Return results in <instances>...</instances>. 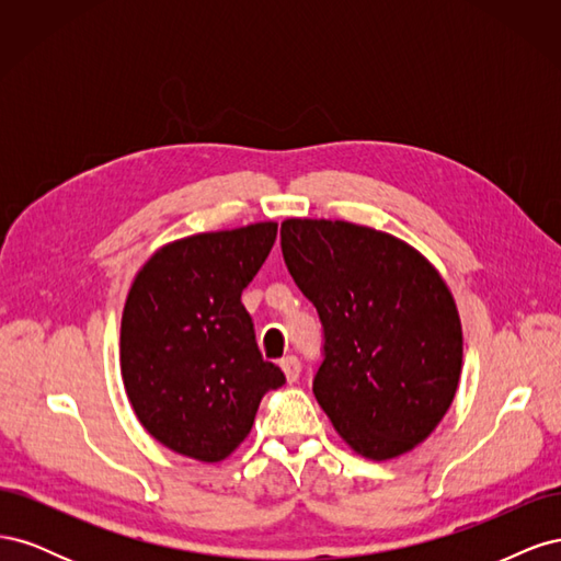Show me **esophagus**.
I'll return each mask as SVG.
<instances>
[{"instance_id": "1", "label": "esophagus", "mask_w": 561, "mask_h": 561, "mask_svg": "<svg viewBox=\"0 0 561 561\" xmlns=\"http://www.w3.org/2000/svg\"><path fill=\"white\" fill-rule=\"evenodd\" d=\"M280 367H283V371H285V377H287V381H297L299 379V371H301V363H299V358L297 355H285V358L280 360Z\"/></svg>"}]
</instances>
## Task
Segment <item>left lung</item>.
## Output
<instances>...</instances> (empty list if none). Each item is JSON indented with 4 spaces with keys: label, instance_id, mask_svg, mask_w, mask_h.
I'll return each instance as SVG.
<instances>
[{
    "label": "left lung",
    "instance_id": "left-lung-1",
    "mask_svg": "<svg viewBox=\"0 0 561 561\" xmlns=\"http://www.w3.org/2000/svg\"><path fill=\"white\" fill-rule=\"evenodd\" d=\"M280 248L322 322L313 396L351 449L386 461L426 439L456 396L461 320L447 283L396 236L285 219Z\"/></svg>",
    "mask_w": 561,
    "mask_h": 561
}]
</instances>
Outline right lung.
I'll return each mask as SVG.
<instances>
[{
    "instance_id": "right-lung-1",
    "label": "right lung",
    "mask_w": 561,
    "mask_h": 561,
    "mask_svg": "<svg viewBox=\"0 0 561 561\" xmlns=\"http://www.w3.org/2000/svg\"><path fill=\"white\" fill-rule=\"evenodd\" d=\"M276 222L168 243L138 271L122 318V377L161 445L217 463L248 437L264 393L285 383L254 342L241 295Z\"/></svg>"
}]
</instances>
